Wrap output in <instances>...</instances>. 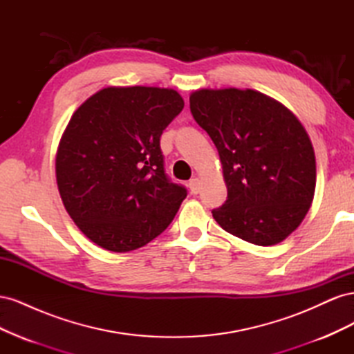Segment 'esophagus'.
I'll return each mask as SVG.
<instances>
[{"label": "esophagus", "mask_w": 354, "mask_h": 354, "mask_svg": "<svg viewBox=\"0 0 354 354\" xmlns=\"http://www.w3.org/2000/svg\"><path fill=\"white\" fill-rule=\"evenodd\" d=\"M187 186H189V189H190L192 194H194V195H198L199 192H201V180H199L198 177L190 178V181L187 183Z\"/></svg>", "instance_id": "esophagus-1"}]
</instances>
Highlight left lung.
Wrapping results in <instances>:
<instances>
[{
    "mask_svg": "<svg viewBox=\"0 0 354 354\" xmlns=\"http://www.w3.org/2000/svg\"><path fill=\"white\" fill-rule=\"evenodd\" d=\"M190 112L216 145L227 199L212 217L250 243L286 239L312 205L316 159L297 116L255 90H198Z\"/></svg>",
    "mask_w": 354,
    "mask_h": 354,
    "instance_id": "left-lung-1",
    "label": "left lung"
}]
</instances>
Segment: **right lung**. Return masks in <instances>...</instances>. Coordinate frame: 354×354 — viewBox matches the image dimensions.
Listing matches in <instances>:
<instances>
[{
  "label": "right lung",
  "mask_w": 354,
  "mask_h": 354,
  "mask_svg": "<svg viewBox=\"0 0 354 354\" xmlns=\"http://www.w3.org/2000/svg\"><path fill=\"white\" fill-rule=\"evenodd\" d=\"M183 108L176 90L137 85L103 88L72 115L56 155L57 187L95 245L133 251L173 221L187 190L165 174L160 134Z\"/></svg>",
  "instance_id": "right-lung-1"
}]
</instances>
